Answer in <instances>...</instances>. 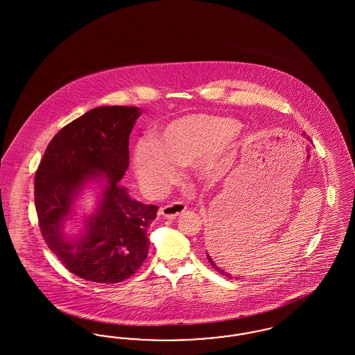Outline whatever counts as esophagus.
Masks as SVG:
<instances>
[{
  "instance_id": "1",
  "label": "esophagus",
  "mask_w": 355,
  "mask_h": 355,
  "mask_svg": "<svg viewBox=\"0 0 355 355\" xmlns=\"http://www.w3.org/2000/svg\"><path fill=\"white\" fill-rule=\"evenodd\" d=\"M186 210V205L182 202H173L170 205H166L164 207L159 209V216H162L164 218H169V220H174L178 216H181Z\"/></svg>"
}]
</instances>
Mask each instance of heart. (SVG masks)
I'll return each instance as SVG.
<instances>
[{"instance_id": "obj_1", "label": "heart", "mask_w": 355, "mask_h": 355, "mask_svg": "<svg viewBox=\"0 0 355 355\" xmlns=\"http://www.w3.org/2000/svg\"><path fill=\"white\" fill-rule=\"evenodd\" d=\"M238 132V121L230 117L189 114L174 119L153 141H141L135 146V178L145 191L155 194L177 178V166L201 162L200 177L213 180L220 171L218 152Z\"/></svg>"}]
</instances>
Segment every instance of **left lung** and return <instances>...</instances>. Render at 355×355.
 <instances>
[{"instance_id":"left-lung-1","label":"left lung","mask_w":355,"mask_h":355,"mask_svg":"<svg viewBox=\"0 0 355 355\" xmlns=\"http://www.w3.org/2000/svg\"><path fill=\"white\" fill-rule=\"evenodd\" d=\"M206 245H207L206 257H207V261L210 262V265L213 266V269H216V270L220 272L222 275H225V277H227V278H233L229 272H226V271H223L220 268H218L220 262H218L217 254L220 252V248H222V245H223V238H222V236H216L214 238H207Z\"/></svg>"}]
</instances>
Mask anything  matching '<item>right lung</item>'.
<instances>
[{
    "label": "right lung",
    "instance_id": "1",
    "mask_svg": "<svg viewBox=\"0 0 355 355\" xmlns=\"http://www.w3.org/2000/svg\"><path fill=\"white\" fill-rule=\"evenodd\" d=\"M137 106H100L53 137L34 177V202L41 234L70 272L119 284L133 275L149 252L148 230L158 207L133 200L119 181L129 166V135L141 116ZM102 189L85 230L64 232L85 185Z\"/></svg>",
    "mask_w": 355,
    "mask_h": 355
}]
</instances>
